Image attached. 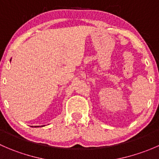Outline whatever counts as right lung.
I'll return each mask as SVG.
<instances>
[{"instance_id":"obj_1","label":"right lung","mask_w":159,"mask_h":159,"mask_svg":"<svg viewBox=\"0 0 159 159\" xmlns=\"http://www.w3.org/2000/svg\"><path fill=\"white\" fill-rule=\"evenodd\" d=\"M43 126H44V125H42V127H43Z\"/></svg>"}]
</instances>
